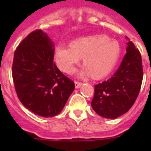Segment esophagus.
I'll return each mask as SVG.
<instances>
[{"label":"esophagus","mask_w":151,"mask_h":151,"mask_svg":"<svg viewBox=\"0 0 151 151\" xmlns=\"http://www.w3.org/2000/svg\"><path fill=\"white\" fill-rule=\"evenodd\" d=\"M74 84H75V88H80L81 85H82V83L79 82V81H74Z\"/></svg>","instance_id":"34e87169"}]
</instances>
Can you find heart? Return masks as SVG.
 <instances>
[{
  "mask_svg": "<svg viewBox=\"0 0 151 151\" xmlns=\"http://www.w3.org/2000/svg\"><path fill=\"white\" fill-rule=\"evenodd\" d=\"M121 55L118 41L106 35H93L81 37L71 42L70 45L59 44L54 51L55 63L62 71L70 73L80 61L85 64L78 70L81 77L92 75L100 78L111 72Z\"/></svg>",
  "mask_w": 151,
  "mask_h": 151,
  "instance_id": "obj_1",
  "label": "heart"
}]
</instances>
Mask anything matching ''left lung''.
Instances as JSON below:
<instances>
[{"mask_svg":"<svg viewBox=\"0 0 151 151\" xmlns=\"http://www.w3.org/2000/svg\"><path fill=\"white\" fill-rule=\"evenodd\" d=\"M127 43L126 54L114 74L95 85L92 109L105 118H117L128 112L136 102L143 81L140 52L134 44Z\"/></svg>","mask_w":151,"mask_h":151,"instance_id":"1","label":"left lung"}]
</instances>
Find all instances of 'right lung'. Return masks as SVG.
<instances>
[{
	"label": "right lung",
	"instance_id": "right-lung-1",
	"mask_svg": "<svg viewBox=\"0 0 151 151\" xmlns=\"http://www.w3.org/2000/svg\"><path fill=\"white\" fill-rule=\"evenodd\" d=\"M54 50L48 35L37 29L19 45L13 59L18 98L28 110L45 117L59 114L75 88L53 61Z\"/></svg>",
	"mask_w": 151,
	"mask_h": 151
}]
</instances>
